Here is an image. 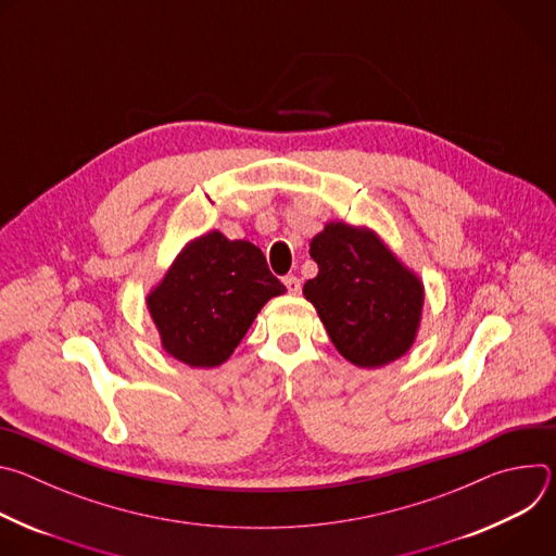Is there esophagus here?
I'll return each mask as SVG.
<instances>
[{
  "mask_svg": "<svg viewBox=\"0 0 556 556\" xmlns=\"http://www.w3.org/2000/svg\"><path fill=\"white\" fill-rule=\"evenodd\" d=\"M283 283H286V288H288L290 294H299V292H301V281H299L294 275H288V277L283 279Z\"/></svg>",
  "mask_w": 556,
  "mask_h": 556,
  "instance_id": "obj_1",
  "label": "esophagus"
}]
</instances>
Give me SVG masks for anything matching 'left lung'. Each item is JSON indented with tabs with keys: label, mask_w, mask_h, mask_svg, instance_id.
Returning <instances> with one entry per match:
<instances>
[{
	"label": "left lung",
	"mask_w": 556,
	"mask_h": 556,
	"mask_svg": "<svg viewBox=\"0 0 556 556\" xmlns=\"http://www.w3.org/2000/svg\"><path fill=\"white\" fill-rule=\"evenodd\" d=\"M319 275L303 286L334 348L358 367H382L414 343L425 288L367 228L328 224L309 242Z\"/></svg>",
	"instance_id": "left-lung-1"
}]
</instances>
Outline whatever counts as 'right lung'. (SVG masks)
I'll list each match as a JSON object with an SVG mask.
<instances>
[{"instance_id":"right-lung-1","label":"right lung","mask_w":556,"mask_h":556,"mask_svg":"<svg viewBox=\"0 0 556 556\" xmlns=\"http://www.w3.org/2000/svg\"><path fill=\"white\" fill-rule=\"evenodd\" d=\"M283 292L255 244L211 230L178 255L147 305L172 356L215 367L240 345L264 303Z\"/></svg>"}]
</instances>
